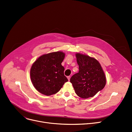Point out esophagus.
<instances>
[{
	"mask_svg": "<svg viewBox=\"0 0 132 132\" xmlns=\"http://www.w3.org/2000/svg\"><path fill=\"white\" fill-rule=\"evenodd\" d=\"M67 78H68V81H69V80H70V78H71V76H67Z\"/></svg>",
	"mask_w": 132,
	"mask_h": 132,
	"instance_id": "obj_1",
	"label": "esophagus"
}]
</instances>
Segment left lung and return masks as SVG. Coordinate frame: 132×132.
Segmentation results:
<instances>
[{
    "instance_id": "left-lung-1",
    "label": "left lung",
    "mask_w": 132,
    "mask_h": 132,
    "mask_svg": "<svg viewBox=\"0 0 132 132\" xmlns=\"http://www.w3.org/2000/svg\"><path fill=\"white\" fill-rule=\"evenodd\" d=\"M79 72L73 75L70 82L76 94L86 99L94 96L102 90L106 83V78L99 61L89 56L76 54Z\"/></svg>"
}]
</instances>
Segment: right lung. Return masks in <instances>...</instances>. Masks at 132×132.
Masks as SVG:
<instances>
[{
	"mask_svg": "<svg viewBox=\"0 0 132 132\" xmlns=\"http://www.w3.org/2000/svg\"><path fill=\"white\" fill-rule=\"evenodd\" d=\"M65 55L62 51L51 52L41 56L32 64L31 82L40 93L47 96L56 94L68 81L61 65Z\"/></svg>",
	"mask_w": 132,
	"mask_h": 132,
	"instance_id": "right-lung-1",
	"label": "right lung"
}]
</instances>
